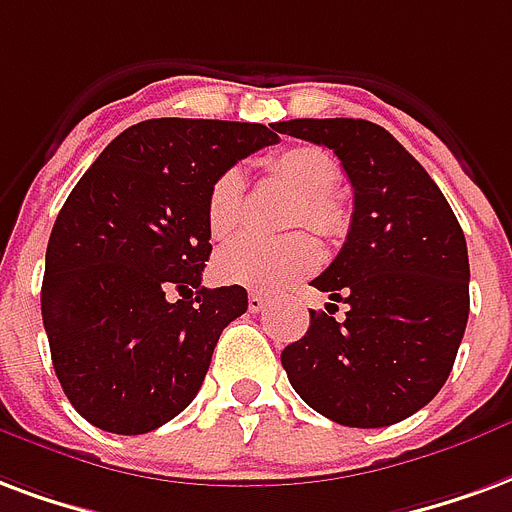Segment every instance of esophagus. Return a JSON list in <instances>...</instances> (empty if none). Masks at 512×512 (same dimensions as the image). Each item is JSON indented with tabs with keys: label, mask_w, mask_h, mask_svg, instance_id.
I'll return each mask as SVG.
<instances>
[{
	"label": "esophagus",
	"mask_w": 512,
	"mask_h": 512,
	"mask_svg": "<svg viewBox=\"0 0 512 512\" xmlns=\"http://www.w3.org/2000/svg\"><path fill=\"white\" fill-rule=\"evenodd\" d=\"M266 309V295L249 293V312H263Z\"/></svg>",
	"instance_id": "obj_1"
}]
</instances>
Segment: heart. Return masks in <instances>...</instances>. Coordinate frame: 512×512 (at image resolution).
<instances>
[{
  "label": "heart",
  "instance_id": "obj_1",
  "mask_svg": "<svg viewBox=\"0 0 512 512\" xmlns=\"http://www.w3.org/2000/svg\"><path fill=\"white\" fill-rule=\"evenodd\" d=\"M266 170L298 195L293 225L312 227L320 236H339L347 227V208L336 198L339 165L320 146H287L266 160ZM244 179L238 170L219 173L206 198L208 230L214 238H227L241 222ZM320 263V246L309 233L285 238L241 236L217 255V276L227 285L274 293L314 271Z\"/></svg>",
  "mask_w": 512,
  "mask_h": 512
}]
</instances>
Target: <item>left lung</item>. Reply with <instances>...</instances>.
I'll list each match as a JSON object with an SVG mask.
<instances>
[{
    "label": "left lung",
    "instance_id": "left-lung-1",
    "mask_svg": "<svg viewBox=\"0 0 512 512\" xmlns=\"http://www.w3.org/2000/svg\"><path fill=\"white\" fill-rule=\"evenodd\" d=\"M331 149L355 192L342 252L312 279L347 304L312 312L282 352L290 385L325 418L380 429L426 407L448 380L469 317V257L453 208L410 151L363 119L279 121Z\"/></svg>",
    "mask_w": 512,
    "mask_h": 512
}]
</instances>
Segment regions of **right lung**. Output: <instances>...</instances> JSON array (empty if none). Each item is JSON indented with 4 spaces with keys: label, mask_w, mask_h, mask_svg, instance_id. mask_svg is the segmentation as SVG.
<instances>
[{
    "label": "right lung",
    "mask_w": 512,
    "mask_h": 512,
    "mask_svg": "<svg viewBox=\"0 0 512 512\" xmlns=\"http://www.w3.org/2000/svg\"><path fill=\"white\" fill-rule=\"evenodd\" d=\"M276 127L140 121L64 200L40 304L64 396L92 426L146 434L198 396L219 333L249 306L244 287H200L211 255L208 189L276 143Z\"/></svg>",
    "instance_id": "right-lung-1"
}]
</instances>
